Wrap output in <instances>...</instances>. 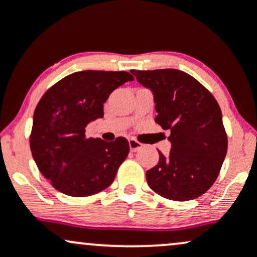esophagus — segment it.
Listing matches in <instances>:
<instances>
[{
	"mask_svg": "<svg viewBox=\"0 0 257 257\" xmlns=\"http://www.w3.org/2000/svg\"><path fill=\"white\" fill-rule=\"evenodd\" d=\"M143 144H140L139 141L135 140V139H129V147H131V151L137 152L139 150L143 149Z\"/></svg>",
	"mask_w": 257,
	"mask_h": 257,
	"instance_id": "esophagus-1",
	"label": "esophagus"
}]
</instances>
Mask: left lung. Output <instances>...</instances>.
Wrapping results in <instances>:
<instances>
[{
    "label": "left lung",
    "instance_id": "8db88e82",
    "mask_svg": "<svg viewBox=\"0 0 257 257\" xmlns=\"http://www.w3.org/2000/svg\"><path fill=\"white\" fill-rule=\"evenodd\" d=\"M131 72L152 91L156 122L170 131L169 156L158 151V164L146 173L147 184L168 199L198 198L215 182L227 153L219 104L196 78L180 70Z\"/></svg>",
    "mask_w": 257,
    "mask_h": 257
}]
</instances>
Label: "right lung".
I'll return each mask as SVG.
<instances>
[{"instance_id": "1", "label": "right lung", "mask_w": 257, "mask_h": 257, "mask_svg": "<svg viewBox=\"0 0 257 257\" xmlns=\"http://www.w3.org/2000/svg\"><path fill=\"white\" fill-rule=\"evenodd\" d=\"M134 77L125 71L87 70L49 88L32 118L30 149L38 169L61 193L87 197L113 182L129 153L125 138H85V126L104 117L110 94Z\"/></svg>"}]
</instances>
